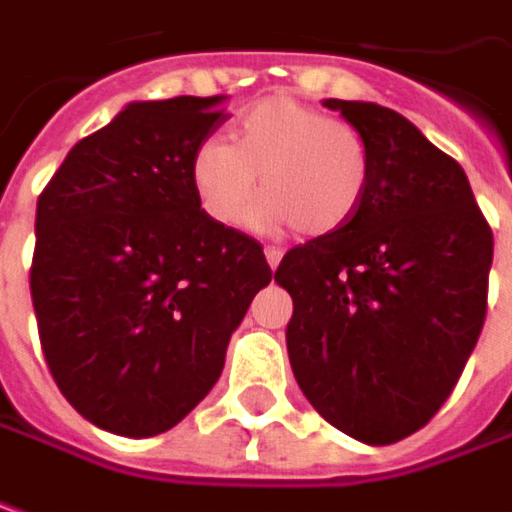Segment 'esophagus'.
I'll return each instance as SVG.
<instances>
[{
    "instance_id": "34e87169",
    "label": "esophagus",
    "mask_w": 512,
    "mask_h": 512,
    "mask_svg": "<svg viewBox=\"0 0 512 512\" xmlns=\"http://www.w3.org/2000/svg\"><path fill=\"white\" fill-rule=\"evenodd\" d=\"M265 259L270 270H276L282 262V247H265Z\"/></svg>"
}]
</instances>
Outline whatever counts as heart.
Returning <instances> with one entry per match:
<instances>
[{
	"instance_id": "1",
	"label": "heart",
	"mask_w": 512,
	"mask_h": 512,
	"mask_svg": "<svg viewBox=\"0 0 512 512\" xmlns=\"http://www.w3.org/2000/svg\"><path fill=\"white\" fill-rule=\"evenodd\" d=\"M259 173L265 196L256 210L259 225H296L305 236H327L347 225L362 202L370 153L353 125L273 96L236 122L233 142H202L190 170L205 213L225 227L245 225Z\"/></svg>"
}]
</instances>
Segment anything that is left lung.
I'll return each instance as SVG.
<instances>
[{"label":"left lung","instance_id":"8db88e82","mask_svg":"<svg viewBox=\"0 0 512 512\" xmlns=\"http://www.w3.org/2000/svg\"><path fill=\"white\" fill-rule=\"evenodd\" d=\"M362 133L370 179L350 222L287 250V356L319 416L393 444L436 416L487 313L493 233L462 165L402 113L325 99Z\"/></svg>","mask_w":512,"mask_h":512}]
</instances>
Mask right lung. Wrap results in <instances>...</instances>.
Masks as SVG:
<instances>
[{"label":"right lung","mask_w":512,"mask_h":512,"mask_svg":"<svg viewBox=\"0 0 512 512\" xmlns=\"http://www.w3.org/2000/svg\"><path fill=\"white\" fill-rule=\"evenodd\" d=\"M222 102H130L73 145L36 205L45 359L76 413L116 436L165 433L205 399L273 276L262 245L213 222L193 190Z\"/></svg>","instance_id":"1"}]
</instances>
